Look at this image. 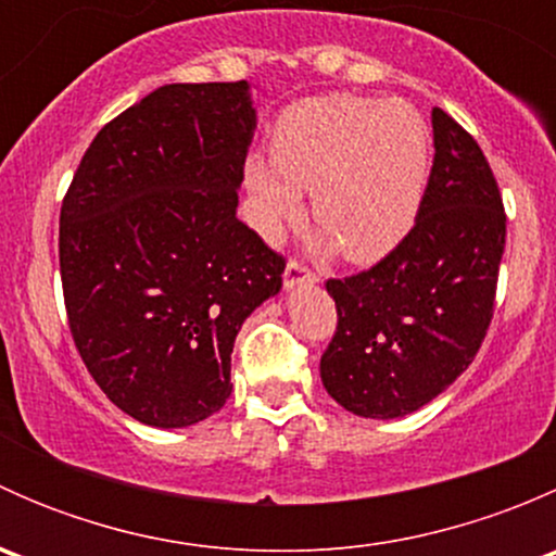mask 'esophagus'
Listing matches in <instances>:
<instances>
[{"label":"esophagus","mask_w":556,"mask_h":556,"mask_svg":"<svg viewBox=\"0 0 556 556\" xmlns=\"http://www.w3.org/2000/svg\"><path fill=\"white\" fill-rule=\"evenodd\" d=\"M285 288H299V285H314L317 282V274H312L304 263L299 261H290L288 268H285Z\"/></svg>","instance_id":"obj_1"}]
</instances>
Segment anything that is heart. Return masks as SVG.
Wrapping results in <instances>:
<instances>
[{
    "label": "heart",
    "instance_id": "heart-1",
    "mask_svg": "<svg viewBox=\"0 0 556 556\" xmlns=\"http://www.w3.org/2000/svg\"><path fill=\"white\" fill-rule=\"evenodd\" d=\"M430 174V134L414 106L330 93L288 106L271 137V159L250 155L244 185L252 220L266 239L312 215L323 250L341 247L371 266L414 228Z\"/></svg>",
    "mask_w": 556,
    "mask_h": 556
}]
</instances>
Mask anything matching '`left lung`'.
<instances>
[{"label":"left lung","mask_w":556,"mask_h":556,"mask_svg":"<svg viewBox=\"0 0 556 556\" xmlns=\"http://www.w3.org/2000/svg\"><path fill=\"white\" fill-rule=\"evenodd\" d=\"M433 169L414 228L368 271L328 279L339 325L319 361L346 412H417L473 363L495 306L506 212L476 139L433 106Z\"/></svg>","instance_id":"1"}]
</instances>
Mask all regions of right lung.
Listing matches in <instances>:
<instances>
[{"mask_svg":"<svg viewBox=\"0 0 556 556\" xmlns=\"http://www.w3.org/2000/svg\"><path fill=\"white\" fill-rule=\"evenodd\" d=\"M250 83H172L110 121L61 204L66 317L121 412L188 428L226 406L239 328L285 261L237 217Z\"/></svg>","mask_w":556,"mask_h":556,"instance_id":"1","label":"right lung"}]
</instances>
